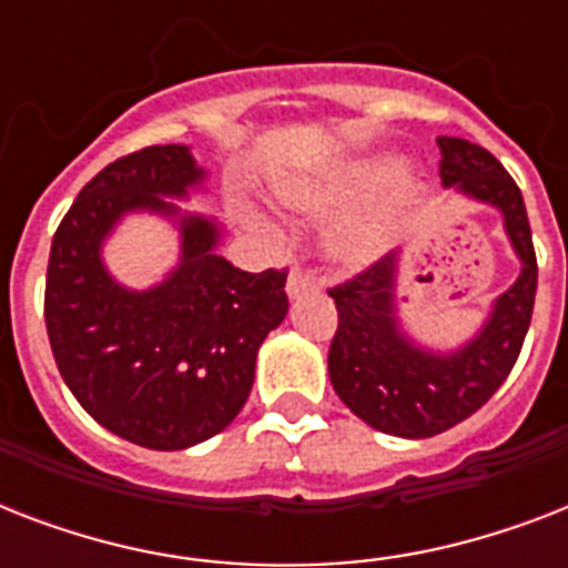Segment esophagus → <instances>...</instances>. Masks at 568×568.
I'll return each mask as SVG.
<instances>
[{
    "label": "esophagus",
    "mask_w": 568,
    "mask_h": 568,
    "mask_svg": "<svg viewBox=\"0 0 568 568\" xmlns=\"http://www.w3.org/2000/svg\"><path fill=\"white\" fill-rule=\"evenodd\" d=\"M312 288H315V280L310 276V271H303V267H292L288 283H285V292H288V297H301V294L312 292Z\"/></svg>",
    "instance_id": "34e87169"
}]
</instances>
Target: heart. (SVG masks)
I'll return each mask as SVG.
<instances>
[{"label": "heart", "instance_id": "b5f03b06", "mask_svg": "<svg viewBox=\"0 0 568 568\" xmlns=\"http://www.w3.org/2000/svg\"><path fill=\"white\" fill-rule=\"evenodd\" d=\"M395 176V164H365V168H356V171L345 173L338 180L292 185V189H285V200L303 209V212H321V209H329V205L351 203V200L377 194ZM388 232H392V212L388 209L351 214V217H345L333 230V250L342 258H347V262H365V258L377 256L379 250H383Z\"/></svg>", "mask_w": 568, "mask_h": 568}]
</instances>
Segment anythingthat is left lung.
Listing matches in <instances>:
<instances>
[{
  "mask_svg": "<svg viewBox=\"0 0 568 568\" xmlns=\"http://www.w3.org/2000/svg\"><path fill=\"white\" fill-rule=\"evenodd\" d=\"M439 176L463 194L501 209L504 226L521 258L510 292L495 301L480 336L450 356L415 347L395 321V256H383L329 288L338 327L329 345L336 395L377 430L427 439L466 422L498 392L519 359L537 297V253L519 185L489 150L463 138H436Z\"/></svg>",
  "mask_w": 568,
  "mask_h": 568,
  "instance_id": "left-lung-1",
  "label": "left lung"
}]
</instances>
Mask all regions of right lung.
I'll list each match as a JSON object with an SVG mask.
<instances>
[{
    "label": "right lung",
    "mask_w": 568,
    "mask_h": 568,
    "mask_svg": "<svg viewBox=\"0 0 568 568\" xmlns=\"http://www.w3.org/2000/svg\"><path fill=\"white\" fill-rule=\"evenodd\" d=\"M203 180L189 146L155 144L93 176L58 223L47 267L49 345L93 422L141 448L182 450L221 433L253 388L258 345L288 312L285 267L250 274L214 253L221 232L182 217V265L150 292L120 288L100 244L132 209Z\"/></svg>",
    "instance_id": "1"
}]
</instances>
